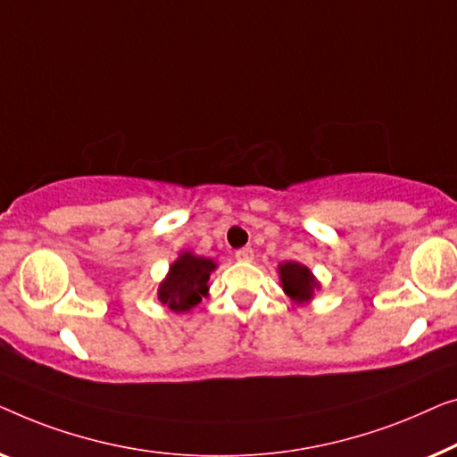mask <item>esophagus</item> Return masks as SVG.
<instances>
[{
    "mask_svg": "<svg viewBox=\"0 0 457 457\" xmlns=\"http://www.w3.org/2000/svg\"><path fill=\"white\" fill-rule=\"evenodd\" d=\"M253 256H254L253 248H240V250H236V259H237V261H242V262L253 261Z\"/></svg>",
    "mask_w": 457,
    "mask_h": 457,
    "instance_id": "34e87169",
    "label": "esophagus"
}]
</instances>
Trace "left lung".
Here are the masks:
<instances>
[{
  "label": "left lung",
  "mask_w": 457,
  "mask_h": 457,
  "mask_svg": "<svg viewBox=\"0 0 457 457\" xmlns=\"http://www.w3.org/2000/svg\"><path fill=\"white\" fill-rule=\"evenodd\" d=\"M279 279L284 292L290 295L295 304H304L312 300L314 290L319 287V281L314 279L312 271L295 261H287L279 265Z\"/></svg>",
  "instance_id": "left-lung-1"
}]
</instances>
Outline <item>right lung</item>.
Returning a JSON list of instances; mask_svg holds the SVG:
<instances>
[{"label":"right lung","mask_w":457,"mask_h":457,"mask_svg":"<svg viewBox=\"0 0 457 457\" xmlns=\"http://www.w3.org/2000/svg\"><path fill=\"white\" fill-rule=\"evenodd\" d=\"M215 261L182 253L171 262L170 273L159 284V300L173 312H188L209 292L211 271H215Z\"/></svg>","instance_id":"add662e5"}]
</instances>
